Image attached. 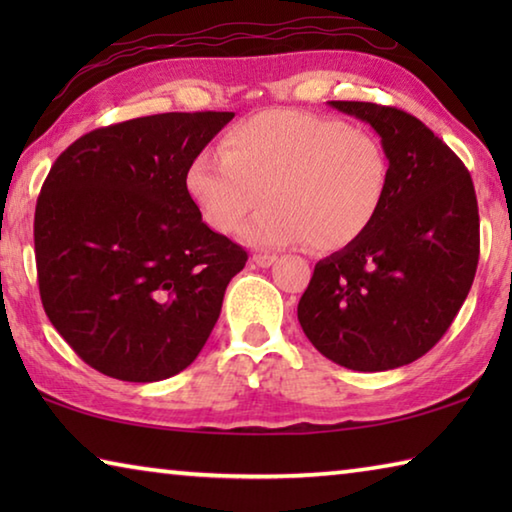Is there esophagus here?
<instances>
[{"mask_svg": "<svg viewBox=\"0 0 512 512\" xmlns=\"http://www.w3.org/2000/svg\"><path fill=\"white\" fill-rule=\"evenodd\" d=\"M275 255H255L253 257V262L257 264V266H262V268H268V266H273L275 264Z\"/></svg>", "mask_w": 512, "mask_h": 512, "instance_id": "esophagus-1", "label": "esophagus"}]
</instances>
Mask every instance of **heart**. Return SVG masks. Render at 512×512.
<instances>
[{
  "label": "heart",
  "instance_id": "1",
  "mask_svg": "<svg viewBox=\"0 0 512 512\" xmlns=\"http://www.w3.org/2000/svg\"><path fill=\"white\" fill-rule=\"evenodd\" d=\"M386 146L345 121L300 110H264L232 126L221 153H198L187 192L210 228L257 248L309 244L334 253L366 235L391 194Z\"/></svg>",
  "mask_w": 512,
  "mask_h": 512
}]
</instances>
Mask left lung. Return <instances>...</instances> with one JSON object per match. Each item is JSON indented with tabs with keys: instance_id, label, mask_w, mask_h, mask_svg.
I'll return each mask as SVG.
<instances>
[{
	"instance_id": "obj_1",
	"label": "left lung",
	"mask_w": 512,
	"mask_h": 512,
	"mask_svg": "<svg viewBox=\"0 0 512 512\" xmlns=\"http://www.w3.org/2000/svg\"><path fill=\"white\" fill-rule=\"evenodd\" d=\"M329 106L375 128L391 158V194L366 235L316 264L298 320L329 361L393 370L443 339L470 293L479 264L474 185L409 112L368 101Z\"/></svg>"
}]
</instances>
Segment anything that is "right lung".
Returning <instances> with one entry per match:
<instances>
[{
    "label": "right lung",
    "instance_id": "add662e5",
    "mask_svg": "<svg viewBox=\"0 0 512 512\" xmlns=\"http://www.w3.org/2000/svg\"><path fill=\"white\" fill-rule=\"evenodd\" d=\"M235 112L97 128L58 155L33 221L40 298L79 357L121 381L192 363L248 253L207 228L187 167Z\"/></svg>",
    "mask_w": 512,
    "mask_h": 512
}]
</instances>
